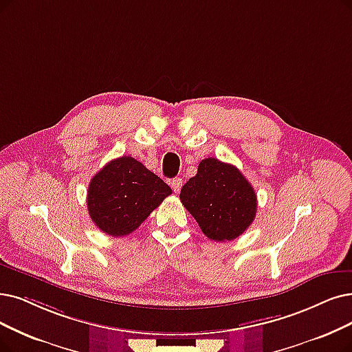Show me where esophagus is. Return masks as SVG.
Listing matches in <instances>:
<instances>
[{
    "label": "esophagus",
    "instance_id": "34e87169",
    "mask_svg": "<svg viewBox=\"0 0 352 352\" xmlns=\"http://www.w3.org/2000/svg\"><path fill=\"white\" fill-rule=\"evenodd\" d=\"M182 185H184V180H182L180 177H175V179L170 180V186H172V189H173L176 193L180 190Z\"/></svg>",
    "mask_w": 352,
    "mask_h": 352
}]
</instances>
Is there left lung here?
Returning <instances> with one entry per match:
<instances>
[{
	"label": "left lung",
	"mask_w": 352,
	"mask_h": 352,
	"mask_svg": "<svg viewBox=\"0 0 352 352\" xmlns=\"http://www.w3.org/2000/svg\"><path fill=\"white\" fill-rule=\"evenodd\" d=\"M180 201L214 241L240 236L256 218L257 195L232 164L208 157L180 190Z\"/></svg>",
	"instance_id": "1"
}]
</instances>
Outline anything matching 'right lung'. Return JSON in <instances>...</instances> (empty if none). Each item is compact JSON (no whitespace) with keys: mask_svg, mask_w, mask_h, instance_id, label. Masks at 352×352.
<instances>
[{"mask_svg":"<svg viewBox=\"0 0 352 352\" xmlns=\"http://www.w3.org/2000/svg\"><path fill=\"white\" fill-rule=\"evenodd\" d=\"M172 189L130 156L111 160L88 186V210L102 232L124 236L135 231Z\"/></svg>","mask_w":352,"mask_h":352,"instance_id":"right-lung-1","label":"right lung"}]
</instances>
